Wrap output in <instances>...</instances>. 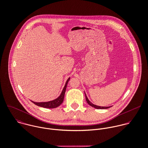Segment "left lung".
I'll return each mask as SVG.
<instances>
[{"label": "left lung", "mask_w": 148, "mask_h": 148, "mask_svg": "<svg viewBox=\"0 0 148 148\" xmlns=\"http://www.w3.org/2000/svg\"><path fill=\"white\" fill-rule=\"evenodd\" d=\"M85 95H86V99L87 102L88 103V104L89 105H90V106H91V107H94V108H97V109H106V108H108L110 107H101V106H98L95 105V104H92V103L88 100V99L87 98V95H86V94H85Z\"/></svg>", "instance_id": "8db88e82"}]
</instances>
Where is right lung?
<instances>
[{"mask_svg":"<svg viewBox=\"0 0 148 148\" xmlns=\"http://www.w3.org/2000/svg\"><path fill=\"white\" fill-rule=\"evenodd\" d=\"M70 79V77L68 78V79L67 80L65 85L62 90V91L61 94V95H60V97L58 98H57L53 100L50 101H47V102H34L33 101H32L34 104H35L37 106L42 107H44V108H56L57 107H58L60 104H61V103L63 102L64 98V95L65 93V91H66V86L67 84L69 82Z\"/></svg>","mask_w":148,"mask_h":148,"instance_id":"add662e5","label":"right lung"}]
</instances>
